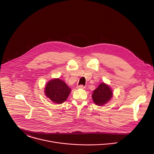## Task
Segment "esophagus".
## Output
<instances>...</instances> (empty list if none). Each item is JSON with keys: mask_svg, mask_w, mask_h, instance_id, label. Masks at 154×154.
Returning a JSON list of instances; mask_svg holds the SVG:
<instances>
[{"mask_svg": "<svg viewBox=\"0 0 154 154\" xmlns=\"http://www.w3.org/2000/svg\"><path fill=\"white\" fill-rule=\"evenodd\" d=\"M77 88H79V89H85V86L82 85H78L77 86Z\"/></svg>", "mask_w": 154, "mask_h": 154, "instance_id": "1", "label": "esophagus"}]
</instances>
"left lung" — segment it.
Wrapping results in <instances>:
<instances>
[{"mask_svg":"<svg viewBox=\"0 0 154 154\" xmlns=\"http://www.w3.org/2000/svg\"><path fill=\"white\" fill-rule=\"evenodd\" d=\"M113 96L110 88L104 83H100L92 94L93 100L96 105L102 106L106 103Z\"/></svg>","mask_w":154,"mask_h":154,"instance_id":"left-lung-1","label":"left lung"}]
</instances>
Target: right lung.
Segmentation results:
<instances>
[{
  "label": "right lung",
  "instance_id": "obj_1",
  "mask_svg": "<svg viewBox=\"0 0 154 154\" xmlns=\"http://www.w3.org/2000/svg\"><path fill=\"white\" fill-rule=\"evenodd\" d=\"M71 91V88L64 81L59 79H54L47 83L45 93L53 102L60 104L67 99Z\"/></svg>",
  "mask_w": 154,
  "mask_h": 154
}]
</instances>
